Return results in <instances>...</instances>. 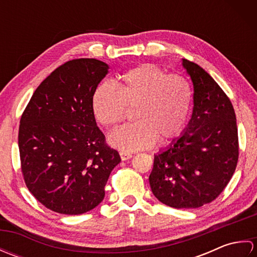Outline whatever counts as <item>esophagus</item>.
Wrapping results in <instances>:
<instances>
[{"label": "esophagus", "mask_w": 257, "mask_h": 257, "mask_svg": "<svg viewBox=\"0 0 257 257\" xmlns=\"http://www.w3.org/2000/svg\"><path fill=\"white\" fill-rule=\"evenodd\" d=\"M120 157H121V160H128L130 158H133V154L130 152H125V151H120Z\"/></svg>", "instance_id": "esophagus-1"}]
</instances>
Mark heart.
Masks as SVG:
<instances>
[{"instance_id": "b5f03b06", "label": "heart", "mask_w": 257, "mask_h": 257, "mask_svg": "<svg viewBox=\"0 0 257 257\" xmlns=\"http://www.w3.org/2000/svg\"><path fill=\"white\" fill-rule=\"evenodd\" d=\"M193 100L190 81L180 74H169L155 64L128 69L119 87L105 81L92 96V111L102 127L116 128L136 108L137 122L123 125L109 137L122 151H136L170 143L183 133Z\"/></svg>"}]
</instances>
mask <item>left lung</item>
Returning a JSON list of instances; mask_svg holds the SVG:
<instances>
[{"mask_svg": "<svg viewBox=\"0 0 257 257\" xmlns=\"http://www.w3.org/2000/svg\"><path fill=\"white\" fill-rule=\"evenodd\" d=\"M192 79L193 112L185 133L155 156L151 191L163 204L196 209L225 189L236 169L238 136L230 98L205 70L183 59Z\"/></svg>", "mask_w": 257, "mask_h": 257, "instance_id": "left-lung-1", "label": "left lung"}]
</instances>
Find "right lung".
I'll use <instances>...</instances> for the list:
<instances>
[{"label":"right lung","mask_w":257,"mask_h":257,"mask_svg":"<svg viewBox=\"0 0 257 257\" xmlns=\"http://www.w3.org/2000/svg\"><path fill=\"white\" fill-rule=\"evenodd\" d=\"M108 68L95 58L66 62L42 81L22 113L25 184L37 201L61 214H83L99 204L109 174L121 160L92 111V96Z\"/></svg>","instance_id":"add662e5"}]
</instances>
